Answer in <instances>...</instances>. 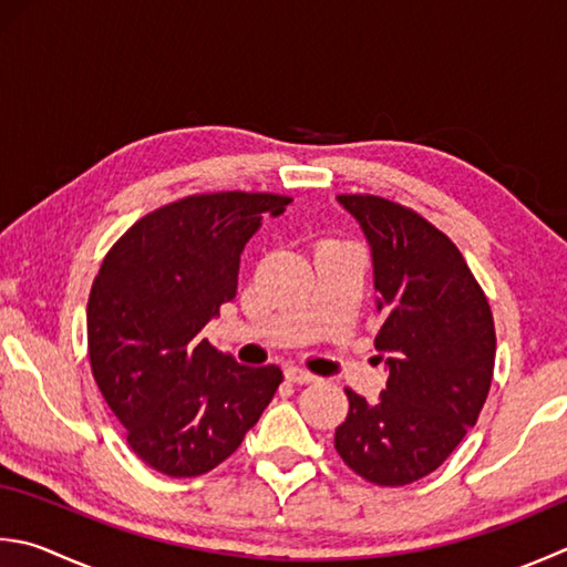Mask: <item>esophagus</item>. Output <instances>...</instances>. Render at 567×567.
Listing matches in <instances>:
<instances>
[{"instance_id": "obj_1", "label": "esophagus", "mask_w": 567, "mask_h": 567, "mask_svg": "<svg viewBox=\"0 0 567 567\" xmlns=\"http://www.w3.org/2000/svg\"><path fill=\"white\" fill-rule=\"evenodd\" d=\"M285 379L292 383H312V381H317V375L305 371V369H299V365H290V369H285Z\"/></svg>"}]
</instances>
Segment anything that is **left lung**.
I'll list each match as a JSON object with an SVG mask.
<instances>
[{
    "mask_svg": "<svg viewBox=\"0 0 567 567\" xmlns=\"http://www.w3.org/2000/svg\"><path fill=\"white\" fill-rule=\"evenodd\" d=\"M371 248L375 359L388 381L369 403L347 388L334 447L379 486L435 472L480 417L492 385V309L457 246L413 210L381 196H337Z\"/></svg>",
    "mask_w": 567,
    "mask_h": 567,
    "instance_id": "8db88e82",
    "label": "left lung"
}]
</instances>
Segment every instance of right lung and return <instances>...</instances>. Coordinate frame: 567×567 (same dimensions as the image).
<instances>
[{"label":"right lung","mask_w":567,"mask_h":567,"mask_svg":"<svg viewBox=\"0 0 567 567\" xmlns=\"http://www.w3.org/2000/svg\"><path fill=\"white\" fill-rule=\"evenodd\" d=\"M275 194H204L137 220L105 255L87 299V353L105 403L142 462L198 476L258 423L280 365H243L202 339L238 292L240 255Z\"/></svg>","instance_id":"obj_1"}]
</instances>
